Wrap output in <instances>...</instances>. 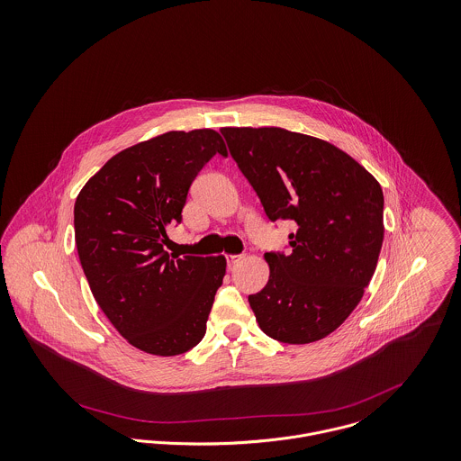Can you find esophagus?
<instances>
[{"instance_id":"esophagus-1","label":"esophagus","mask_w":461,"mask_h":461,"mask_svg":"<svg viewBox=\"0 0 461 461\" xmlns=\"http://www.w3.org/2000/svg\"><path fill=\"white\" fill-rule=\"evenodd\" d=\"M244 259H246V255L230 256V258H228V267H230V268H233V267H237L239 263H242Z\"/></svg>"}]
</instances>
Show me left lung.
<instances>
[{
  "mask_svg": "<svg viewBox=\"0 0 461 461\" xmlns=\"http://www.w3.org/2000/svg\"><path fill=\"white\" fill-rule=\"evenodd\" d=\"M267 217L297 222L290 253L270 251L249 295L259 329L288 345L334 332L369 285L384 242L380 184L334 145L279 127L221 129Z\"/></svg>",
  "mask_w": 461,
  "mask_h": 461,
  "instance_id": "8db88e82",
  "label": "left lung"
}]
</instances>
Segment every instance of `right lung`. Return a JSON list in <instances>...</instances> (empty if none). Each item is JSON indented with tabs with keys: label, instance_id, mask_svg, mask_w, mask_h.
<instances>
[{
	"label": "right lung",
	"instance_id": "add662e5",
	"mask_svg": "<svg viewBox=\"0 0 461 461\" xmlns=\"http://www.w3.org/2000/svg\"><path fill=\"white\" fill-rule=\"evenodd\" d=\"M215 154L212 129L173 131L109 158L74 206L76 246L92 294L136 348L180 356L205 336L224 256L164 251L167 224H180L191 184Z\"/></svg>",
	"mask_w": 461,
	"mask_h": 461
}]
</instances>
